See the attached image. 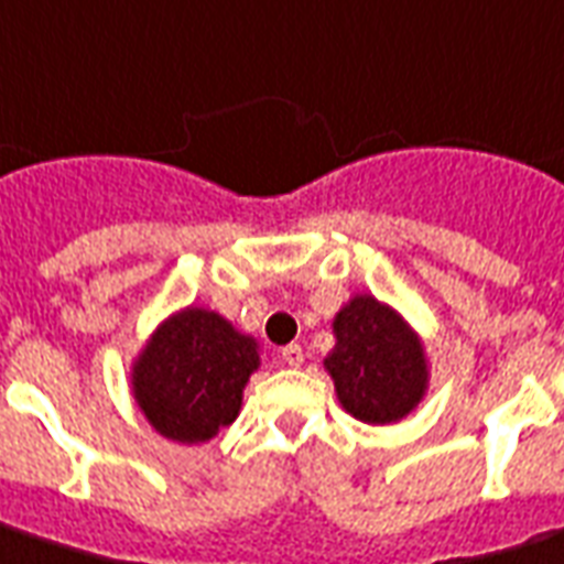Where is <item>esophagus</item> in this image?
Returning a JSON list of instances; mask_svg holds the SVG:
<instances>
[{"mask_svg": "<svg viewBox=\"0 0 564 564\" xmlns=\"http://www.w3.org/2000/svg\"><path fill=\"white\" fill-rule=\"evenodd\" d=\"M281 360L286 367H301L304 364V351H301V346H283Z\"/></svg>", "mask_w": 564, "mask_h": 564, "instance_id": "obj_1", "label": "esophagus"}]
</instances>
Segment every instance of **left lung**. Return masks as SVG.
I'll return each instance as SVG.
<instances>
[{
	"mask_svg": "<svg viewBox=\"0 0 564 564\" xmlns=\"http://www.w3.org/2000/svg\"><path fill=\"white\" fill-rule=\"evenodd\" d=\"M334 349L325 369L339 405L369 425L399 423L420 405L429 360L414 328L372 295H355L334 316Z\"/></svg>",
	"mask_w": 564,
	"mask_h": 564,
	"instance_id": "8db88e82",
	"label": "left lung"
}]
</instances>
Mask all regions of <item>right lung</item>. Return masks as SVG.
<instances>
[{
	"instance_id": "right-lung-1",
	"label": "right lung",
	"mask_w": 564,
	"mask_h": 564,
	"mask_svg": "<svg viewBox=\"0 0 564 564\" xmlns=\"http://www.w3.org/2000/svg\"><path fill=\"white\" fill-rule=\"evenodd\" d=\"M257 367V339L215 311L186 307L167 316L135 358L132 397L162 437L204 444L239 416Z\"/></svg>"
}]
</instances>
